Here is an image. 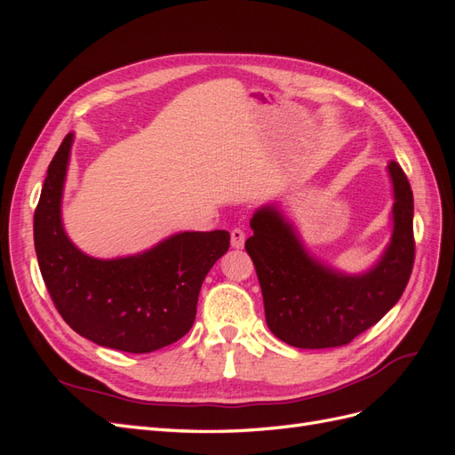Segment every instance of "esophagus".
<instances>
[{
	"label": "esophagus",
	"mask_w": 455,
	"mask_h": 455,
	"mask_svg": "<svg viewBox=\"0 0 455 455\" xmlns=\"http://www.w3.org/2000/svg\"><path fill=\"white\" fill-rule=\"evenodd\" d=\"M231 246L233 249H243L244 246V231L241 228L231 229Z\"/></svg>",
	"instance_id": "obj_1"
}]
</instances>
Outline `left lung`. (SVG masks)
Returning <instances> with one entry per match:
<instances>
[{
	"label": "left lung",
	"mask_w": 455,
	"mask_h": 455,
	"mask_svg": "<svg viewBox=\"0 0 455 455\" xmlns=\"http://www.w3.org/2000/svg\"><path fill=\"white\" fill-rule=\"evenodd\" d=\"M393 233L383 254L363 273H343L315 258L277 203L251 218L254 235L244 249L254 261L266 323L299 349L346 346L387 313L408 284L414 266V196L404 171L391 161Z\"/></svg>",
	"instance_id": "8db88e82"
}]
</instances>
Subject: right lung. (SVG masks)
<instances>
[{"mask_svg": "<svg viewBox=\"0 0 455 455\" xmlns=\"http://www.w3.org/2000/svg\"><path fill=\"white\" fill-rule=\"evenodd\" d=\"M74 132L54 154L34 214L41 277L62 319L96 346L151 353L194 326L206 273L229 249V233L180 231L151 249L112 259L81 252L62 226V191Z\"/></svg>", "mask_w": 455, "mask_h": 455, "instance_id": "add662e5", "label": "right lung"}]
</instances>
